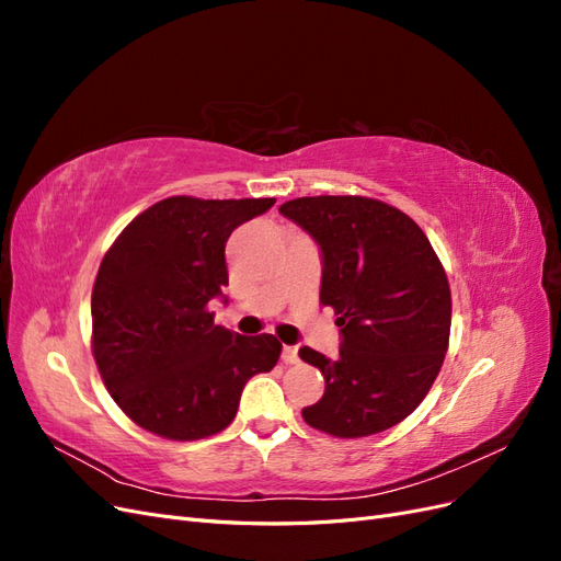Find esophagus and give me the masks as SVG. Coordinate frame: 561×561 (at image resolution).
<instances>
[{
    "label": "esophagus",
    "mask_w": 561,
    "mask_h": 561,
    "mask_svg": "<svg viewBox=\"0 0 561 561\" xmlns=\"http://www.w3.org/2000/svg\"><path fill=\"white\" fill-rule=\"evenodd\" d=\"M283 363L285 365H297L299 363L297 346H283Z\"/></svg>",
    "instance_id": "1"
}]
</instances>
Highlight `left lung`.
Wrapping results in <instances>:
<instances>
[{
    "label": "left lung",
    "mask_w": 561,
    "mask_h": 561,
    "mask_svg": "<svg viewBox=\"0 0 561 561\" xmlns=\"http://www.w3.org/2000/svg\"><path fill=\"white\" fill-rule=\"evenodd\" d=\"M320 248V304L342 334L339 358L301 346L325 377V393L304 407L309 426L365 437L410 416L431 390L451 328L443 264L412 217L365 196H304L278 208Z\"/></svg>",
    "instance_id": "1"
}]
</instances>
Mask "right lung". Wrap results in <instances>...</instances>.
I'll return each instance as SVG.
<instances>
[{
	"label": "right lung",
	"mask_w": 561,
	"mask_h": 561,
	"mask_svg": "<svg viewBox=\"0 0 561 561\" xmlns=\"http://www.w3.org/2000/svg\"><path fill=\"white\" fill-rule=\"evenodd\" d=\"M276 198L171 196L122 231L91 297L93 355L110 396L140 428L168 439L225 431L243 386L278 363L274 334L215 325L229 285L225 248L236 227Z\"/></svg>",
	"instance_id": "right-lung-1"
}]
</instances>
